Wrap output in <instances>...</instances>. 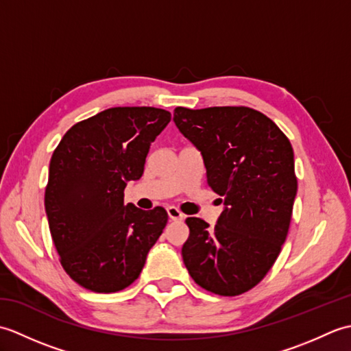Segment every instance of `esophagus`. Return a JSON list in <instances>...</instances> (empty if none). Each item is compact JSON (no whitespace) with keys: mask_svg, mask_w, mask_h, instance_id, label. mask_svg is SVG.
I'll return each instance as SVG.
<instances>
[{"mask_svg":"<svg viewBox=\"0 0 351 351\" xmlns=\"http://www.w3.org/2000/svg\"><path fill=\"white\" fill-rule=\"evenodd\" d=\"M167 214H169V219L170 220H182L184 219V214L178 210L176 206H169L167 208Z\"/></svg>","mask_w":351,"mask_h":351,"instance_id":"34e87169","label":"esophagus"}]
</instances>
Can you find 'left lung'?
I'll list each match as a JSON object with an SVG mask.
<instances>
[{
    "mask_svg": "<svg viewBox=\"0 0 351 351\" xmlns=\"http://www.w3.org/2000/svg\"><path fill=\"white\" fill-rule=\"evenodd\" d=\"M173 121L202 154L206 182L225 202L214 229L185 220L184 264L210 293L243 294L264 279L287 240L297 195L293 146L249 107H176Z\"/></svg>",
    "mask_w": 351,
    "mask_h": 351,
    "instance_id": "left-lung-1",
    "label": "left lung"
}]
</instances>
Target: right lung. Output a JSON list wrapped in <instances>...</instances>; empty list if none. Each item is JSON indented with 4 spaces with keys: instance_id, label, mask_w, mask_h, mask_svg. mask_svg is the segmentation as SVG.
I'll return each instance as SVG.
<instances>
[{
    "instance_id": "right-lung-1",
    "label": "right lung",
    "mask_w": 351,
    "mask_h": 351,
    "mask_svg": "<svg viewBox=\"0 0 351 351\" xmlns=\"http://www.w3.org/2000/svg\"><path fill=\"white\" fill-rule=\"evenodd\" d=\"M171 114L154 107H114L75 123L49 162L45 211L60 263L93 293H116L136 280L167 213L123 205V190L143 175L156 136Z\"/></svg>"
}]
</instances>
